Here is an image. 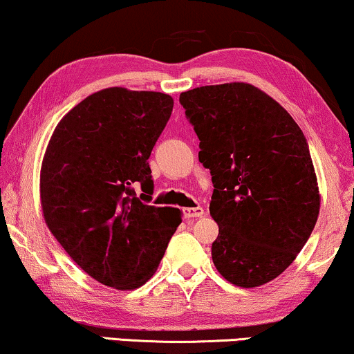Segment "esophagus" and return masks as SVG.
Wrapping results in <instances>:
<instances>
[{
  "label": "esophagus",
  "mask_w": 354,
  "mask_h": 354,
  "mask_svg": "<svg viewBox=\"0 0 354 354\" xmlns=\"http://www.w3.org/2000/svg\"><path fill=\"white\" fill-rule=\"evenodd\" d=\"M203 214H205V209H203V207H200V206H196V207H185V209H183V217H185V219H193V217H201Z\"/></svg>",
  "instance_id": "esophagus-1"
}]
</instances>
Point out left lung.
<instances>
[{"label":"left lung","mask_w":354,"mask_h":354,"mask_svg":"<svg viewBox=\"0 0 354 354\" xmlns=\"http://www.w3.org/2000/svg\"><path fill=\"white\" fill-rule=\"evenodd\" d=\"M214 185L212 263L236 287H259L293 263L319 216L317 178L301 129L250 84L180 93Z\"/></svg>","instance_id":"8db88e82"}]
</instances>
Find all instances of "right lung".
Instances as JSON below:
<instances>
[{
	"label": "right lung",
	"mask_w": 354,
	"mask_h": 354,
	"mask_svg": "<svg viewBox=\"0 0 354 354\" xmlns=\"http://www.w3.org/2000/svg\"><path fill=\"white\" fill-rule=\"evenodd\" d=\"M172 108L166 93L113 86L72 108L48 143L40 176L48 229L108 287L147 283L182 222L177 207L147 205L154 190L148 159Z\"/></svg>",
	"instance_id": "obj_1"
}]
</instances>
